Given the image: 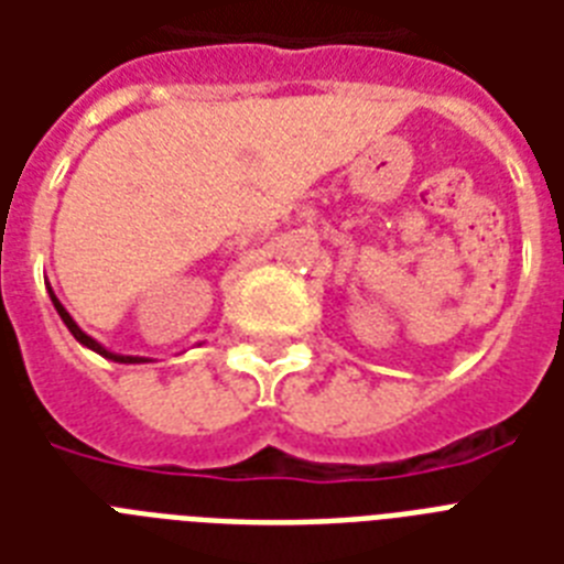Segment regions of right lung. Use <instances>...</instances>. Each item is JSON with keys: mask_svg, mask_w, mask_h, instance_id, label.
I'll return each mask as SVG.
<instances>
[{"mask_svg": "<svg viewBox=\"0 0 564 564\" xmlns=\"http://www.w3.org/2000/svg\"><path fill=\"white\" fill-rule=\"evenodd\" d=\"M48 295H52V292H48ZM52 304H55L57 316L64 318V325L69 327V334H73L75 339H78V343H82V345H87V348H90V351L101 354V357H108V360H113V362H145V360H140V357H119V354H110L108 348H101V345L96 343V339H93V336H87V334H84V330H82V327L75 325L73 316H69V313H66L64 304H61V301H57L55 295H52Z\"/></svg>", "mask_w": 564, "mask_h": 564, "instance_id": "right-lung-1", "label": "right lung"}]
</instances>
